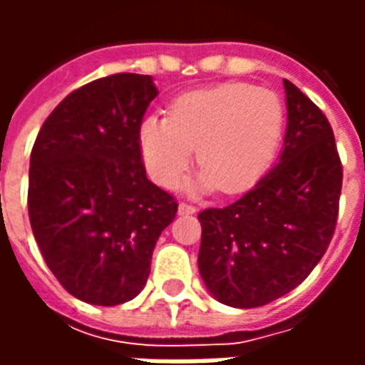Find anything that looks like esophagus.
I'll list each match as a JSON object with an SVG mask.
<instances>
[{
	"mask_svg": "<svg viewBox=\"0 0 365 365\" xmlns=\"http://www.w3.org/2000/svg\"><path fill=\"white\" fill-rule=\"evenodd\" d=\"M195 211H197V209L193 205H190V203H180V205H178V213L180 215H193Z\"/></svg>",
	"mask_w": 365,
	"mask_h": 365,
	"instance_id": "obj_1",
	"label": "esophagus"
}]
</instances>
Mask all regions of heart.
<instances>
[{
  "mask_svg": "<svg viewBox=\"0 0 365 365\" xmlns=\"http://www.w3.org/2000/svg\"><path fill=\"white\" fill-rule=\"evenodd\" d=\"M283 123L277 93L250 83H222L180 96L170 117L148 115L138 140L146 170L160 185L180 183L197 146L201 170L187 190L240 193L268 170Z\"/></svg>",
  "mask_w": 365,
  "mask_h": 365,
  "instance_id": "heart-1",
  "label": "heart"
}]
</instances>
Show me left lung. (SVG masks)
Wrapping results in <instances>:
<instances>
[{
    "label": "left lung",
    "instance_id": "1",
    "mask_svg": "<svg viewBox=\"0 0 365 365\" xmlns=\"http://www.w3.org/2000/svg\"><path fill=\"white\" fill-rule=\"evenodd\" d=\"M287 128L277 166L222 209L199 213V274L217 301L237 309L295 289L327 252L338 219L342 164L317 105L283 80Z\"/></svg>",
    "mask_w": 365,
    "mask_h": 365
}]
</instances>
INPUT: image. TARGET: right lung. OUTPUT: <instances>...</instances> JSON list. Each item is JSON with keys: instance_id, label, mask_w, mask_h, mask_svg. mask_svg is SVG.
I'll return each instance as SVG.
<instances>
[{"instance_id": "right-lung-1", "label": "right lung", "mask_w": 365, "mask_h": 365, "mask_svg": "<svg viewBox=\"0 0 365 365\" xmlns=\"http://www.w3.org/2000/svg\"><path fill=\"white\" fill-rule=\"evenodd\" d=\"M158 90L152 76L113 74L72 91L38 130L29 219L46 266L91 305L135 299L178 203L146 178L138 128Z\"/></svg>"}]
</instances>
